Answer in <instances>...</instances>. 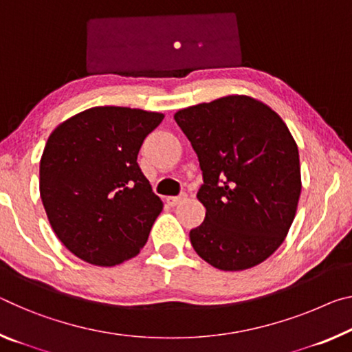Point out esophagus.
<instances>
[{"mask_svg":"<svg viewBox=\"0 0 352 352\" xmlns=\"http://www.w3.org/2000/svg\"><path fill=\"white\" fill-rule=\"evenodd\" d=\"M166 200L170 206H175L180 202H183V200H186V194H180V196H170V197H167Z\"/></svg>","mask_w":352,"mask_h":352,"instance_id":"34e87169","label":"esophagus"}]
</instances>
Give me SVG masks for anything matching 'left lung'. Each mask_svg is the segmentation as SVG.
<instances>
[{
    "mask_svg": "<svg viewBox=\"0 0 352 352\" xmlns=\"http://www.w3.org/2000/svg\"><path fill=\"white\" fill-rule=\"evenodd\" d=\"M197 153L205 219L194 250L222 271L260 265L283 243L300 196L299 150L285 122L260 100L227 96L177 111Z\"/></svg>",
    "mask_w": 352,
    "mask_h": 352,
    "instance_id": "1",
    "label": "left lung"
}]
</instances>
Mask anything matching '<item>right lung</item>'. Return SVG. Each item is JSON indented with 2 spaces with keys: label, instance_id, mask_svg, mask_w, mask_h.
I'll list each match as a JSON object with an SVG mask.
<instances>
[{
  "label": "right lung",
  "instance_id": "obj_1",
  "mask_svg": "<svg viewBox=\"0 0 352 352\" xmlns=\"http://www.w3.org/2000/svg\"><path fill=\"white\" fill-rule=\"evenodd\" d=\"M164 114L96 106L54 128L41 158V197L59 241L78 258L116 266L146 246L163 202L139 169L144 139Z\"/></svg>",
  "mask_w": 352,
  "mask_h": 352
}]
</instances>
